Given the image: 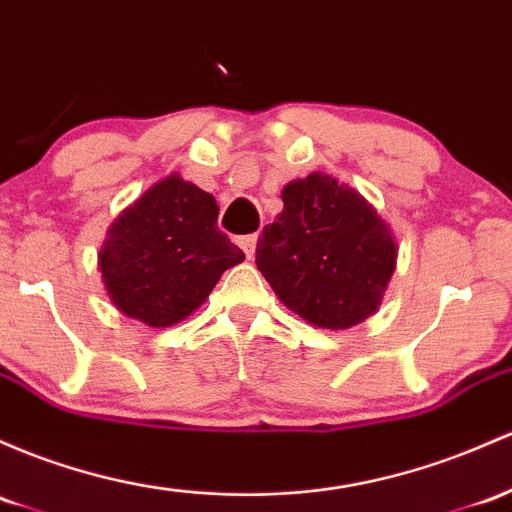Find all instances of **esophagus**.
Here are the masks:
<instances>
[{
    "label": "esophagus",
    "instance_id": "34e87169",
    "mask_svg": "<svg viewBox=\"0 0 512 512\" xmlns=\"http://www.w3.org/2000/svg\"><path fill=\"white\" fill-rule=\"evenodd\" d=\"M240 247H243L247 260H252V255H255V247H257V235H245V238H240Z\"/></svg>",
    "mask_w": 512,
    "mask_h": 512
}]
</instances>
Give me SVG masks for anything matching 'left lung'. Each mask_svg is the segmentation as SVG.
<instances>
[{
	"label": "left lung",
	"mask_w": 512,
	"mask_h": 512,
	"mask_svg": "<svg viewBox=\"0 0 512 512\" xmlns=\"http://www.w3.org/2000/svg\"><path fill=\"white\" fill-rule=\"evenodd\" d=\"M284 209L257 240V269L289 311L325 330L367 320L398 260L381 213L333 174L311 172L282 189Z\"/></svg>",
	"instance_id": "left-lung-1"
}]
</instances>
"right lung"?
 Returning <instances> with one entry per match:
<instances>
[{"label": "right lung", "mask_w": 512, "mask_h": 512, "mask_svg": "<svg viewBox=\"0 0 512 512\" xmlns=\"http://www.w3.org/2000/svg\"><path fill=\"white\" fill-rule=\"evenodd\" d=\"M216 199L167 174L119 213L99 250L106 294L123 316L170 328L192 316L243 250L216 226Z\"/></svg>", "instance_id": "obj_1"}]
</instances>
